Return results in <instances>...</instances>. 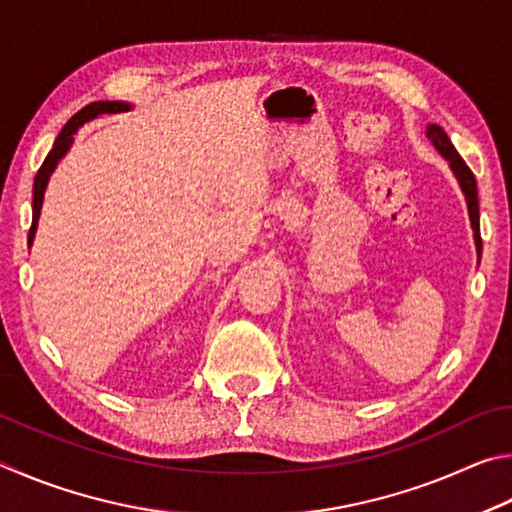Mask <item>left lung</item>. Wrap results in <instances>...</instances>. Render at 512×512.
<instances>
[{"label": "left lung", "instance_id": "8db88e82", "mask_svg": "<svg viewBox=\"0 0 512 512\" xmlns=\"http://www.w3.org/2000/svg\"><path fill=\"white\" fill-rule=\"evenodd\" d=\"M427 137L434 141L436 150L450 161V166L454 170L456 179L465 193V200H468V211H470V220H472V229H474V240H477V249L481 254V236H479V193H477V179H474V173L468 168V164L461 159L459 152L452 146L450 137H447L445 130L441 125H429L427 128Z\"/></svg>", "mask_w": 512, "mask_h": 512}]
</instances>
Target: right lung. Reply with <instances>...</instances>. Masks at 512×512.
<instances>
[{
    "instance_id": "obj_1",
    "label": "right lung",
    "mask_w": 512,
    "mask_h": 512,
    "mask_svg": "<svg viewBox=\"0 0 512 512\" xmlns=\"http://www.w3.org/2000/svg\"><path fill=\"white\" fill-rule=\"evenodd\" d=\"M128 103H119V101H98V103H89L85 105L83 110L76 112L71 119L67 121L65 128L56 137V143H53V148L49 150L47 159L42 161V166L38 170V175H35V182H33V222H31V229H29V240H33V233L35 227H38V218H40V209H42V197H44V188H47L49 182V175L53 173V168H56L58 161L62 159V155L69 150L71 141H74V132L83 125L85 121L94 119L98 114H116V112H125L128 110Z\"/></svg>"
}]
</instances>
